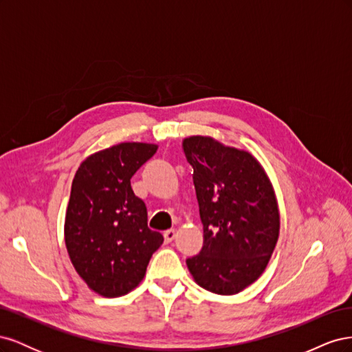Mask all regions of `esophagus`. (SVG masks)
<instances>
[{
    "label": "esophagus",
    "instance_id": "34e87169",
    "mask_svg": "<svg viewBox=\"0 0 352 352\" xmlns=\"http://www.w3.org/2000/svg\"><path fill=\"white\" fill-rule=\"evenodd\" d=\"M176 238V230L175 229H168L164 232V239L166 242H172Z\"/></svg>",
    "mask_w": 352,
    "mask_h": 352
}]
</instances>
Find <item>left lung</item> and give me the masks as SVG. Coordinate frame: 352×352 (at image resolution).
<instances>
[{
    "label": "left lung",
    "instance_id": "8db88e82",
    "mask_svg": "<svg viewBox=\"0 0 352 352\" xmlns=\"http://www.w3.org/2000/svg\"><path fill=\"white\" fill-rule=\"evenodd\" d=\"M204 226L198 255L186 260L195 282L219 295L257 280L279 238L280 216L270 179L247 151L210 136L184 140Z\"/></svg>",
    "mask_w": 352,
    "mask_h": 352
}]
</instances>
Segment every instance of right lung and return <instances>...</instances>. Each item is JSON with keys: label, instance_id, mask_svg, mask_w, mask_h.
Here are the masks:
<instances>
[{"label": "right lung", "instance_id": "add662e5", "mask_svg": "<svg viewBox=\"0 0 352 352\" xmlns=\"http://www.w3.org/2000/svg\"><path fill=\"white\" fill-rule=\"evenodd\" d=\"M155 151L154 144H117L89 155L74 175L65 221L67 252L80 278L105 298L140 285L164 241L148 228L145 202L131 186Z\"/></svg>", "mask_w": 352, "mask_h": 352}]
</instances>
